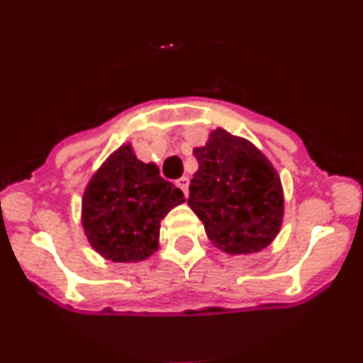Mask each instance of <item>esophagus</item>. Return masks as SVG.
I'll use <instances>...</instances> for the list:
<instances>
[{"label":"esophagus","mask_w":363,"mask_h":363,"mask_svg":"<svg viewBox=\"0 0 363 363\" xmlns=\"http://www.w3.org/2000/svg\"><path fill=\"white\" fill-rule=\"evenodd\" d=\"M176 185H178V187L182 189V191H184L185 196H187V194H189V178L182 176V178H179L178 182H176Z\"/></svg>","instance_id":"esophagus-1"}]
</instances>
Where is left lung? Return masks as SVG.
Here are the masks:
<instances>
[{
    "label": "left lung",
    "instance_id": "1",
    "mask_svg": "<svg viewBox=\"0 0 363 363\" xmlns=\"http://www.w3.org/2000/svg\"><path fill=\"white\" fill-rule=\"evenodd\" d=\"M194 156L198 171L189 185V205L211 242L229 255L265 249L284 218V191L272 163L251 142L223 129L213 130Z\"/></svg>",
    "mask_w": 363,
    "mask_h": 363
}]
</instances>
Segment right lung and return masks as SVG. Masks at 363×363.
I'll return each instance as SVG.
<instances>
[{
	"mask_svg": "<svg viewBox=\"0 0 363 363\" xmlns=\"http://www.w3.org/2000/svg\"><path fill=\"white\" fill-rule=\"evenodd\" d=\"M184 201V192L165 182L158 167L140 162L133 147L123 145L83 192V229L104 258L140 262L158 249L160 221Z\"/></svg>",
	"mask_w": 363,
	"mask_h": 363,
	"instance_id": "obj_1",
	"label": "right lung"
}]
</instances>
